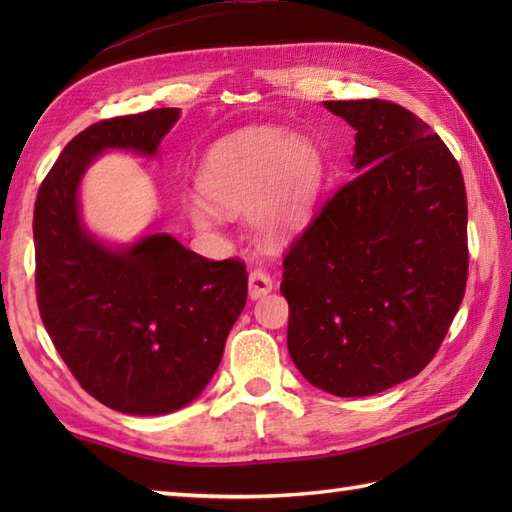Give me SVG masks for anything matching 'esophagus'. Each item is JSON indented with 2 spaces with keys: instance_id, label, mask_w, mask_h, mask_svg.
I'll use <instances>...</instances> for the list:
<instances>
[{
  "instance_id": "34e87169",
  "label": "esophagus",
  "mask_w": 512,
  "mask_h": 512,
  "mask_svg": "<svg viewBox=\"0 0 512 512\" xmlns=\"http://www.w3.org/2000/svg\"><path fill=\"white\" fill-rule=\"evenodd\" d=\"M273 290V279L264 270H250L248 275V295L250 299H262L268 292Z\"/></svg>"
}]
</instances>
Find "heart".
I'll list each match as a JSON object with an SVG mask.
<instances>
[{
  "label": "heart",
  "instance_id": "b5f03b06",
  "mask_svg": "<svg viewBox=\"0 0 512 512\" xmlns=\"http://www.w3.org/2000/svg\"><path fill=\"white\" fill-rule=\"evenodd\" d=\"M323 184V158L308 138L279 129L239 136L217 145L206 156L200 187L217 209L244 211L268 242L295 233L308 220ZM191 220L211 228L217 220L211 204L193 195L187 200Z\"/></svg>",
  "mask_w": 512,
  "mask_h": 512
}]
</instances>
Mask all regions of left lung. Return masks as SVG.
<instances>
[{
    "instance_id": "8db88e82",
    "label": "left lung",
    "mask_w": 512,
    "mask_h": 512,
    "mask_svg": "<svg viewBox=\"0 0 512 512\" xmlns=\"http://www.w3.org/2000/svg\"><path fill=\"white\" fill-rule=\"evenodd\" d=\"M356 129L361 171L284 257L288 352L308 383L372 396L420 374L447 336L469 277L458 160L405 107L325 101Z\"/></svg>"
}]
</instances>
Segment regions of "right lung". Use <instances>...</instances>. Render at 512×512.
<instances>
[{
  "label": "right lung",
  "instance_id": "obj_1",
  "mask_svg": "<svg viewBox=\"0 0 512 512\" xmlns=\"http://www.w3.org/2000/svg\"><path fill=\"white\" fill-rule=\"evenodd\" d=\"M178 116L160 107L83 129L43 178L32 220L37 303L54 347L92 398L134 416L200 396L248 295L242 259L213 262L167 233L112 250L79 220L90 162L114 147L154 156Z\"/></svg>",
  "mask_w": 512,
  "mask_h": 512
}]
</instances>
